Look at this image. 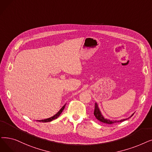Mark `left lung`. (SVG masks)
Listing matches in <instances>:
<instances>
[{"label": "left lung", "mask_w": 152, "mask_h": 152, "mask_svg": "<svg viewBox=\"0 0 152 152\" xmlns=\"http://www.w3.org/2000/svg\"><path fill=\"white\" fill-rule=\"evenodd\" d=\"M94 115H95V117H96V118H97L98 121H101V122H102L103 123H105V124H109V125L113 124L114 123L121 122H122L124 121H125V120L127 119V118H126V119H123V120H121V121H110V120L105 119V118H104V117L102 115L101 112H100L98 106H97V105L96 103L95 104V109H94ZM133 115H134V114L132 115V116H133Z\"/></svg>", "instance_id": "1"}]
</instances>
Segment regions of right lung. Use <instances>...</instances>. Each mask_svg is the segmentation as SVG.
<instances>
[{
    "instance_id": "add662e5",
    "label": "right lung",
    "mask_w": 152,
    "mask_h": 152,
    "mask_svg": "<svg viewBox=\"0 0 152 152\" xmlns=\"http://www.w3.org/2000/svg\"><path fill=\"white\" fill-rule=\"evenodd\" d=\"M64 107H65V105L60 109V110L59 111L58 113L56 114H55L54 116H53V117H50V118H47V119L37 121H38V122H51V121H52L53 120H55V119H56V118H57L59 116H60V115L61 114V113L63 112V109H64Z\"/></svg>"
}]
</instances>
